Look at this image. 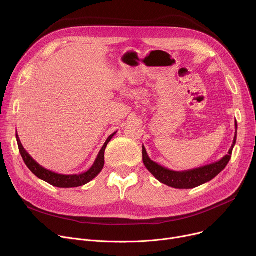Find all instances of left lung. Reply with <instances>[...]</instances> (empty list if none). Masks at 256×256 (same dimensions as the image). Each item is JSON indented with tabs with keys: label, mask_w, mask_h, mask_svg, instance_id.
Segmentation results:
<instances>
[{
	"label": "left lung",
	"mask_w": 256,
	"mask_h": 256,
	"mask_svg": "<svg viewBox=\"0 0 256 256\" xmlns=\"http://www.w3.org/2000/svg\"><path fill=\"white\" fill-rule=\"evenodd\" d=\"M237 122H235V136L233 140V144L231 148L226 156H224L220 161H216L214 163L190 169V170H184V171H173L166 167H163L159 165L158 163L154 162L150 159L148 156L146 148L142 146V162L151 174L159 180L161 184H164L168 186H171L173 188H179V190H190L194 188L196 186H200L206 182H208L212 178H214L222 170L225 169L227 164L229 163L233 148L236 144L237 140Z\"/></svg>",
	"instance_id": "obj_1"
}]
</instances>
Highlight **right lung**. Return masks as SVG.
<instances>
[{
    "instance_id": "1",
    "label": "right lung",
    "mask_w": 256,
    "mask_h": 256,
    "mask_svg": "<svg viewBox=\"0 0 256 256\" xmlns=\"http://www.w3.org/2000/svg\"><path fill=\"white\" fill-rule=\"evenodd\" d=\"M116 132H114L112 134H110L107 138L106 142L103 144V147L99 151L93 165L87 171L82 172L80 174H70V175L56 173L40 165L26 152V150L24 149V147L20 142L18 134H16V138L18 142L19 151L24 163L35 176H38L40 179L48 182V184H50V186L60 188H78V186H85L101 172L104 166V152L106 149V146L109 142H110V140L114 138V136Z\"/></svg>"
}]
</instances>
